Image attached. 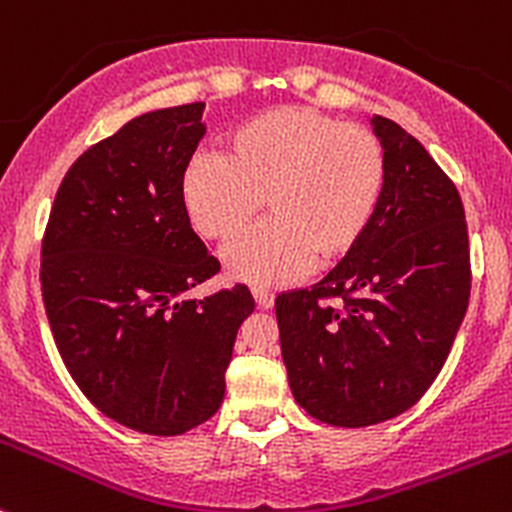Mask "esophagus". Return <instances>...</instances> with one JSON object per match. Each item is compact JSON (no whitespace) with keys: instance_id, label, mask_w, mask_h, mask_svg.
<instances>
[{"instance_id":"34e87169","label":"esophagus","mask_w":512,"mask_h":512,"mask_svg":"<svg viewBox=\"0 0 512 512\" xmlns=\"http://www.w3.org/2000/svg\"><path fill=\"white\" fill-rule=\"evenodd\" d=\"M252 295H255V302H257V307H260V310H270V307L275 305V295H272V292L255 287V290H252Z\"/></svg>"}]
</instances>
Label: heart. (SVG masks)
<instances>
[{"label":"heart","mask_w":512,"mask_h":512,"mask_svg":"<svg viewBox=\"0 0 512 512\" xmlns=\"http://www.w3.org/2000/svg\"><path fill=\"white\" fill-rule=\"evenodd\" d=\"M385 187V155L365 127L312 107H275L237 124L217 160L195 157L180 180L187 217L227 242L260 215L270 222L225 250L232 280L272 287L310 265L345 262L370 230Z\"/></svg>","instance_id":"obj_1"}]
</instances>
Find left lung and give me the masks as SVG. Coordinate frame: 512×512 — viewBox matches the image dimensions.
<instances>
[{"instance_id":"1","label":"left lung","mask_w":512,"mask_h":512,"mask_svg":"<svg viewBox=\"0 0 512 512\" xmlns=\"http://www.w3.org/2000/svg\"><path fill=\"white\" fill-rule=\"evenodd\" d=\"M370 124L385 155L370 230L320 282L275 300L292 395L337 428H365L413 408L448 360L470 300L458 190L400 124L380 114Z\"/></svg>"}]
</instances>
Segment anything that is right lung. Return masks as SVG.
Instances as JSON below:
<instances>
[{
	"instance_id": "1",
	"label": "right lung",
	"mask_w": 512,
	"mask_h": 512,
	"mask_svg": "<svg viewBox=\"0 0 512 512\" xmlns=\"http://www.w3.org/2000/svg\"><path fill=\"white\" fill-rule=\"evenodd\" d=\"M202 112L140 114L89 147L42 240L44 310L72 380L114 423L165 438L220 410L237 330L255 310L245 285L182 300L220 272L180 197Z\"/></svg>"
}]
</instances>
